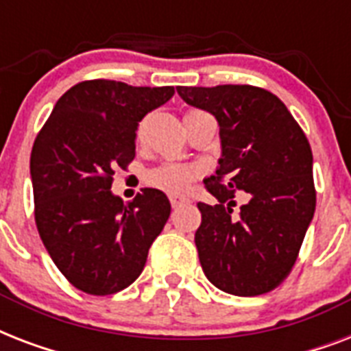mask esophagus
Returning a JSON list of instances; mask_svg holds the SVG:
<instances>
[{"label":"esophagus","mask_w":351,"mask_h":351,"mask_svg":"<svg viewBox=\"0 0 351 351\" xmlns=\"http://www.w3.org/2000/svg\"><path fill=\"white\" fill-rule=\"evenodd\" d=\"M169 200H171V206H173V208H178V206H182V204L186 202V200L180 197H169Z\"/></svg>","instance_id":"34e87169"}]
</instances>
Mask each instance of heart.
I'll return each instance as SVG.
<instances>
[{
	"mask_svg": "<svg viewBox=\"0 0 351 351\" xmlns=\"http://www.w3.org/2000/svg\"><path fill=\"white\" fill-rule=\"evenodd\" d=\"M198 175L197 167L186 164H165L158 169H153L147 175L151 186L158 187L165 193L180 195L189 187L191 180Z\"/></svg>",
	"mask_w": 351,
	"mask_h": 351,
	"instance_id": "1",
	"label": "heart"
}]
</instances>
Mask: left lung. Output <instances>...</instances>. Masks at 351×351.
Here are the masks:
<instances>
[{"label": "left lung", "mask_w": 351, "mask_h": 351, "mask_svg": "<svg viewBox=\"0 0 351 351\" xmlns=\"http://www.w3.org/2000/svg\"><path fill=\"white\" fill-rule=\"evenodd\" d=\"M219 121L220 158L206 178L219 204H198L195 233L206 277L226 293L255 297L288 277L315 213L313 154L288 107L251 85L176 87ZM234 191L248 202L234 215Z\"/></svg>", "instance_id": "obj_1"}]
</instances>
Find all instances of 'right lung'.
Returning a JSON list of instances; mask_svg holds the SVG:
<instances>
[{"mask_svg": "<svg viewBox=\"0 0 351 351\" xmlns=\"http://www.w3.org/2000/svg\"><path fill=\"white\" fill-rule=\"evenodd\" d=\"M173 95L169 85L82 82L56 101L36 138V226L58 269L85 293L111 295L134 282L169 219L171 204L158 189L123 204L111 186L118 165L134 158L142 118Z\"/></svg>", "mask_w": 351, "mask_h": 351, "instance_id": "1", "label": "right lung"}]
</instances>
